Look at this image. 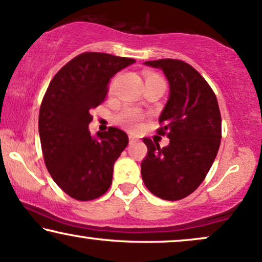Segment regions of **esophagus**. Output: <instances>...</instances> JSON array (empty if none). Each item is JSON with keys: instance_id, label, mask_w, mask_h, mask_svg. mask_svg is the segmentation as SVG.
<instances>
[{"instance_id": "obj_1", "label": "esophagus", "mask_w": 262, "mask_h": 262, "mask_svg": "<svg viewBox=\"0 0 262 262\" xmlns=\"http://www.w3.org/2000/svg\"><path fill=\"white\" fill-rule=\"evenodd\" d=\"M138 141L137 138L134 135H129V144H135Z\"/></svg>"}]
</instances>
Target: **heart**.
Wrapping results in <instances>:
<instances>
[{
	"mask_svg": "<svg viewBox=\"0 0 262 262\" xmlns=\"http://www.w3.org/2000/svg\"><path fill=\"white\" fill-rule=\"evenodd\" d=\"M147 78H160L159 75L150 74ZM117 121L121 123L122 125L127 127L129 129H135L140 125V122L143 121V113L135 108H125L122 112L118 113Z\"/></svg>",
	"mask_w": 262,
	"mask_h": 262,
	"instance_id": "obj_1",
	"label": "heart"
}]
</instances>
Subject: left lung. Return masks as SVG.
I'll return each mask as SVG.
<instances>
[{
  "instance_id": "left-lung-1",
  "label": "left lung",
  "mask_w": 262,
  "mask_h": 262,
  "mask_svg": "<svg viewBox=\"0 0 262 262\" xmlns=\"http://www.w3.org/2000/svg\"><path fill=\"white\" fill-rule=\"evenodd\" d=\"M144 64L161 69L168 80L159 134H166L169 144L161 149L144 138L147 156L141 162V177L157 198L181 200L203 183L216 159L222 127L219 103L210 85L188 63L165 58Z\"/></svg>"
}]
</instances>
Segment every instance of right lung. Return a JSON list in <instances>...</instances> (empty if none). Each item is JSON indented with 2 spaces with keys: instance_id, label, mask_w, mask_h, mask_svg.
Returning <instances> with one entry per match:
<instances>
[{
  "instance_id": "right-lung-1",
  "label": "right lung",
  "mask_w": 262,
  "mask_h": 262,
  "mask_svg": "<svg viewBox=\"0 0 262 262\" xmlns=\"http://www.w3.org/2000/svg\"><path fill=\"white\" fill-rule=\"evenodd\" d=\"M135 59L108 53L85 52L53 77L39 113V135L47 171L56 184L80 201L108 190L113 165L128 145L121 129L90 134V110L105 100L107 86L121 69Z\"/></svg>"
}]
</instances>
